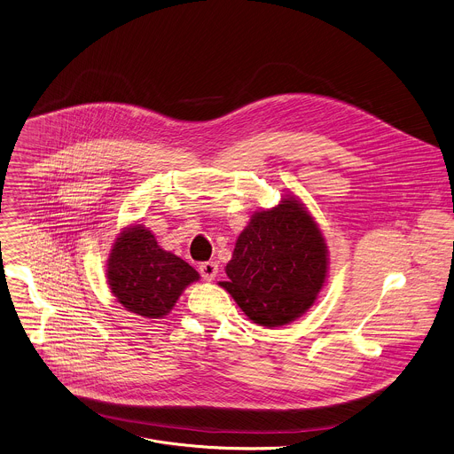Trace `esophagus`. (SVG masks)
Segmentation results:
<instances>
[{"label": "esophagus", "instance_id": "esophagus-1", "mask_svg": "<svg viewBox=\"0 0 454 454\" xmlns=\"http://www.w3.org/2000/svg\"><path fill=\"white\" fill-rule=\"evenodd\" d=\"M217 272H219L217 262H203V263L200 265V274H201V278L207 279V281H212V279L217 276Z\"/></svg>", "mask_w": 454, "mask_h": 454}]
</instances>
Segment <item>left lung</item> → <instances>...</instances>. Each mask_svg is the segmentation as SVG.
Wrapping results in <instances>:
<instances>
[{
  "label": "left lung",
  "mask_w": 454,
  "mask_h": 454,
  "mask_svg": "<svg viewBox=\"0 0 454 454\" xmlns=\"http://www.w3.org/2000/svg\"><path fill=\"white\" fill-rule=\"evenodd\" d=\"M219 285L256 324L276 327L301 317L317 299L327 274L320 230L294 198L258 212L235 244Z\"/></svg>",
  "instance_id": "obj_1"
}]
</instances>
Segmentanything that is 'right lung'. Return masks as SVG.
Returning <instances> with one entry per match:
<instances>
[{
  "label": "right lung",
  "mask_w": 454,
  "mask_h": 454,
  "mask_svg": "<svg viewBox=\"0 0 454 454\" xmlns=\"http://www.w3.org/2000/svg\"><path fill=\"white\" fill-rule=\"evenodd\" d=\"M200 274L182 258L162 251L143 226L127 228L107 260V283L118 302L146 318L171 311L187 285Z\"/></svg>",
  "instance_id": "right-lung-1"
}]
</instances>
